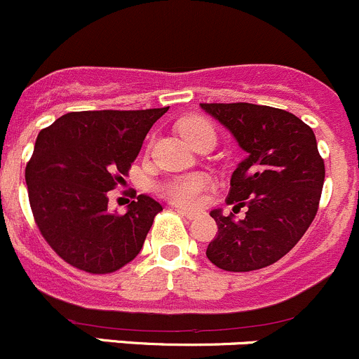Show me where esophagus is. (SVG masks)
<instances>
[{"label": "esophagus", "instance_id": "obj_1", "mask_svg": "<svg viewBox=\"0 0 359 359\" xmlns=\"http://www.w3.org/2000/svg\"><path fill=\"white\" fill-rule=\"evenodd\" d=\"M176 210H178L180 216L187 217V219H195V217L198 216V214L194 212V210H184V209H176Z\"/></svg>", "mask_w": 359, "mask_h": 359}]
</instances>
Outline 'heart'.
<instances>
[{
  "label": "heart",
  "mask_w": 359,
  "mask_h": 359,
  "mask_svg": "<svg viewBox=\"0 0 359 359\" xmlns=\"http://www.w3.org/2000/svg\"><path fill=\"white\" fill-rule=\"evenodd\" d=\"M178 129L190 143L194 142L195 136L204 135V133L214 135V129L209 121L198 116H190L183 119L178 124ZM207 187H209V180H207L205 175L190 172V175L175 176V178L164 181V183L158 184L157 191L172 204L181 207H195L202 202V195H204Z\"/></svg>",
  "instance_id": "1"
}]
</instances>
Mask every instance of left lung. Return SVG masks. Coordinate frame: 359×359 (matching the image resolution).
Masks as SVG:
<instances>
[{
  "label": "left lung",
  "instance_id": "8db88e82",
  "mask_svg": "<svg viewBox=\"0 0 359 359\" xmlns=\"http://www.w3.org/2000/svg\"><path fill=\"white\" fill-rule=\"evenodd\" d=\"M226 126L249 154L230 181L226 204L245 217L233 221L212 210L217 235L205 256L224 271L266 268L302 238L315 219L325 181V162L313 129L275 107L254 103H201Z\"/></svg>",
  "mask_w": 359,
  "mask_h": 359
}]
</instances>
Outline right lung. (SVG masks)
<instances>
[{
  "mask_svg": "<svg viewBox=\"0 0 359 359\" xmlns=\"http://www.w3.org/2000/svg\"><path fill=\"white\" fill-rule=\"evenodd\" d=\"M168 109L69 112L39 131L25 165L29 204L39 233L67 264L107 275L140 254L162 205L138 195L128 212L112 214L107 191L129 175Z\"/></svg>",
  "mask_w": 359,
  "mask_h": 359,
  "instance_id": "right-lung-1",
  "label": "right lung"
}]
</instances>
